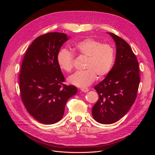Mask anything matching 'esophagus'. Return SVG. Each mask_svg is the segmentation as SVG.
<instances>
[{
	"label": "esophagus",
	"mask_w": 155,
	"mask_h": 155,
	"mask_svg": "<svg viewBox=\"0 0 155 155\" xmlns=\"http://www.w3.org/2000/svg\"><path fill=\"white\" fill-rule=\"evenodd\" d=\"M81 91L83 92H87L88 91V88H81Z\"/></svg>",
	"instance_id": "obj_1"
}]
</instances>
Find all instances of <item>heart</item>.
I'll return each instance as SVG.
<instances>
[{
    "mask_svg": "<svg viewBox=\"0 0 155 155\" xmlns=\"http://www.w3.org/2000/svg\"><path fill=\"white\" fill-rule=\"evenodd\" d=\"M76 52L86 59L83 72H78L70 76L67 81L70 85L85 88L98 78L105 77L110 72L115 61V51L112 46L101 42L85 39L74 45ZM60 68L70 72L73 68L74 55L67 49L61 50L57 56Z\"/></svg>",
    "mask_w": 155,
    "mask_h": 155,
    "instance_id": "heart-1",
    "label": "heart"
}]
</instances>
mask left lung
<instances>
[{
  "mask_svg": "<svg viewBox=\"0 0 155 155\" xmlns=\"http://www.w3.org/2000/svg\"><path fill=\"white\" fill-rule=\"evenodd\" d=\"M108 34L116 44L115 63L94 87L99 99L92 109L94 119L102 124L115 123L127 114L137 97L140 83L139 64L130 46L121 37Z\"/></svg>",
  "mask_w": 155,
  "mask_h": 155,
  "instance_id": "obj_1",
  "label": "left lung"
}]
</instances>
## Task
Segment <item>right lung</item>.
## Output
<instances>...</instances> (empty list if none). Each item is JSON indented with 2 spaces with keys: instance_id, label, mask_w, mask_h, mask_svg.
<instances>
[{
  "instance_id": "1",
  "label": "right lung",
  "mask_w": 155,
  "mask_h": 155,
  "mask_svg": "<svg viewBox=\"0 0 155 155\" xmlns=\"http://www.w3.org/2000/svg\"><path fill=\"white\" fill-rule=\"evenodd\" d=\"M65 34L48 33L36 38L23 59L19 86L21 96L28 113L39 122L54 124L63 118L67 101L78 88L64 85V77L57 61Z\"/></svg>"
}]
</instances>
